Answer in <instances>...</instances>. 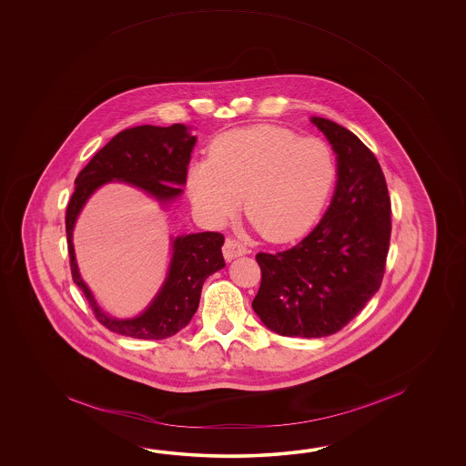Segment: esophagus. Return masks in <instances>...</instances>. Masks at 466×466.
Segmentation results:
<instances>
[{"label":"esophagus","instance_id":"34e87169","mask_svg":"<svg viewBox=\"0 0 466 466\" xmlns=\"http://www.w3.org/2000/svg\"><path fill=\"white\" fill-rule=\"evenodd\" d=\"M247 253L248 248L243 243H239L238 239H233V238H228L225 241V245H223V257H225L227 261H231V259H235L238 257H243Z\"/></svg>","mask_w":466,"mask_h":466}]
</instances>
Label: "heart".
Instances as JSON below:
<instances>
[{
    "instance_id": "obj_1",
    "label": "heart",
    "mask_w": 466,
    "mask_h": 466,
    "mask_svg": "<svg viewBox=\"0 0 466 466\" xmlns=\"http://www.w3.org/2000/svg\"><path fill=\"white\" fill-rule=\"evenodd\" d=\"M335 179V155L323 139L259 125L215 139L209 158L189 167L188 189L211 223L228 219L243 197L245 215L263 237L289 241L317 221Z\"/></svg>"
}]
</instances>
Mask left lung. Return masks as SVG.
Listing matches in <instances>:
<instances>
[{"label":"left lung","instance_id":"8db88e82","mask_svg":"<svg viewBox=\"0 0 466 466\" xmlns=\"http://www.w3.org/2000/svg\"><path fill=\"white\" fill-rule=\"evenodd\" d=\"M311 123L337 153L333 199L298 245L257 255L261 283L251 305L281 337H328L347 327L381 285L391 235V203L375 155L335 121Z\"/></svg>","mask_w":466,"mask_h":466}]
</instances>
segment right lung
<instances>
[{
	"label": "right lung",
	"mask_w": 466,
	"mask_h": 466,
	"mask_svg": "<svg viewBox=\"0 0 466 466\" xmlns=\"http://www.w3.org/2000/svg\"><path fill=\"white\" fill-rule=\"evenodd\" d=\"M197 137L185 125L135 127L123 129L89 159L75 179V191L66 208V238L71 277L78 285L95 317L109 331L139 338L163 339L177 335L197 313L205 279L225 267L221 247L225 237L215 231L183 235L173 239L168 277L149 307L137 318L118 319L101 311L88 287L79 277L73 248V228L86 199L108 181H125L143 189L161 203L178 198L187 183L191 149Z\"/></svg>",
	"instance_id": "1"
}]
</instances>
